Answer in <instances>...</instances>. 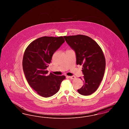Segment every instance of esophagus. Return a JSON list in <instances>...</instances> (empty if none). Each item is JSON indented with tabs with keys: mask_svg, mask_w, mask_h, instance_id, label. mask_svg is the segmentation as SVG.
<instances>
[{
	"mask_svg": "<svg viewBox=\"0 0 129 129\" xmlns=\"http://www.w3.org/2000/svg\"><path fill=\"white\" fill-rule=\"evenodd\" d=\"M68 78H69L71 79H74L76 78V77L74 76H68Z\"/></svg>",
	"mask_w": 129,
	"mask_h": 129,
	"instance_id": "1",
	"label": "esophagus"
}]
</instances>
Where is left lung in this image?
I'll return each instance as SVG.
<instances>
[{"instance_id":"1","label":"left lung","mask_w":129,"mask_h":129,"mask_svg":"<svg viewBox=\"0 0 129 129\" xmlns=\"http://www.w3.org/2000/svg\"><path fill=\"white\" fill-rule=\"evenodd\" d=\"M64 38L75 52L76 64L83 65L84 85L77 91L82 95H91L97 90L104 76V53L98 44L87 36L77 35Z\"/></svg>"}]
</instances>
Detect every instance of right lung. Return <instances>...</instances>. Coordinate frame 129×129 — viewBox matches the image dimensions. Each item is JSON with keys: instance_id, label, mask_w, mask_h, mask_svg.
<instances>
[{"instance_id": "add662e5", "label": "right lung", "mask_w": 129, "mask_h": 129, "mask_svg": "<svg viewBox=\"0 0 129 129\" xmlns=\"http://www.w3.org/2000/svg\"><path fill=\"white\" fill-rule=\"evenodd\" d=\"M65 40L62 36L41 37L31 42L25 50L23 69L31 87L40 96L47 98L58 91L64 75L48 74L46 70L53 54Z\"/></svg>"}]
</instances>
